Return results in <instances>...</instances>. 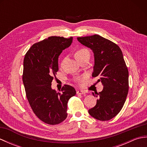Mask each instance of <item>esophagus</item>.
<instances>
[{
    "mask_svg": "<svg viewBox=\"0 0 147 147\" xmlns=\"http://www.w3.org/2000/svg\"><path fill=\"white\" fill-rule=\"evenodd\" d=\"M85 92L83 91V90H78L76 92L77 95H82V94H85Z\"/></svg>",
    "mask_w": 147,
    "mask_h": 147,
    "instance_id": "34e87169",
    "label": "esophagus"
}]
</instances>
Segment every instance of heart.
Instances as JSON below:
<instances>
[{
  "mask_svg": "<svg viewBox=\"0 0 147 147\" xmlns=\"http://www.w3.org/2000/svg\"><path fill=\"white\" fill-rule=\"evenodd\" d=\"M90 53L89 51L86 48H85V47H81L78 49L75 53L76 57L79 61H80L81 60H82L83 59L85 58L86 57H88V56H90ZM65 58L64 59L63 62L65 61ZM80 80L81 79L78 77L76 78H75L76 82H79V81H80Z\"/></svg>",
  "mask_w": 147,
  "mask_h": 147,
  "instance_id": "heart-1",
  "label": "heart"
}]
</instances>
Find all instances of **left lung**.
Here are the masks:
<instances>
[{
    "instance_id": "left-lung-1",
    "label": "left lung",
    "mask_w": 147,
    "mask_h": 147,
    "mask_svg": "<svg viewBox=\"0 0 147 147\" xmlns=\"http://www.w3.org/2000/svg\"><path fill=\"white\" fill-rule=\"evenodd\" d=\"M77 39L92 50L95 59L92 76L97 77V82L104 86L102 92L96 93V104L88 113L97 120L109 121L121 111L128 93L129 73L123 53L117 44L98 35Z\"/></svg>"
}]
</instances>
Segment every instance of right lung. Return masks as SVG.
<instances>
[{
	"instance_id": "1",
	"label": "right lung",
	"mask_w": 147,
	"mask_h": 147,
	"mask_svg": "<svg viewBox=\"0 0 147 147\" xmlns=\"http://www.w3.org/2000/svg\"><path fill=\"white\" fill-rule=\"evenodd\" d=\"M72 42L73 37L50 36L33 44L24 58L23 82L27 99L36 116L51 125L65 119L67 102L76 93L73 86L67 85L62 87V93L51 88L59 71V56Z\"/></svg>"
}]
</instances>
